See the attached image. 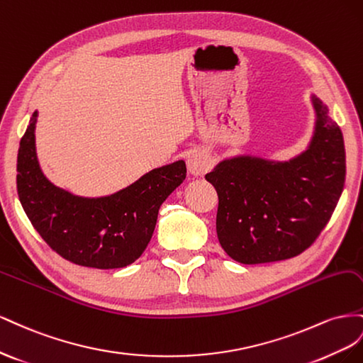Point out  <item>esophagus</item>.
Segmentation results:
<instances>
[{
	"label": "esophagus",
	"instance_id": "1",
	"mask_svg": "<svg viewBox=\"0 0 363 363\" xmlns=\"http://www.w3.org/2000/svg\"><path fill=\"white\" fill-rule=\"evenodd\" d=\"M189 172L193 176H202L206 170L210 169V160L202 152H194L187 161Z\"/></svg>",
	"mask_w": 363,
	"mask_h": 363
}]
</instances>
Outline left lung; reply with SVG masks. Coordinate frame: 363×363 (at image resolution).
I'll return each instance as SVG.
<instances>
[{
    "instance_id": "obj_1",
    "label": "left lung",
    "mask_w": 363,
    "mask_h": 363,
    "mask_svg": "<svg viewBox=\"0 0 363 363\" xmlns=\"http://www.w3.org/2000/svg\"><path fill=\"white\" fill-rule=\"evenodd\" d=\"M308 149L289 162L239 157L205 174L219 196L216 230L223 251L243 264L304 252L328 223L345 184V147L328 108L313 97Z\"/></svg>"
}]
</instances>
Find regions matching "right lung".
<instances>
[{
  "mask_svg": "<svg viewBox=\"0 0 363 363\" xmlns=\"http://www.w3.org/2000/svg\"><path fill=\"white\" fill-rule=\"evenodd\" d=\"M36 116L21 138L16 162L18 196L35 230L51 250L79 266L116 269L135 262L152 239L161 203L187 176L185 162L155 169L108 198H77L40 172Z\"/></svg>",
  "mask_w": 363,
  "mask_h": 363,
  "instance_id": "1",
  "label": "right lung"
}]
</instances>
